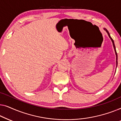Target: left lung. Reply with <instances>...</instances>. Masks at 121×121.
I'll list each match as a JSON object with an SVG mask.
<instances>
[{"label": "left lung", "mask_w": 121, "mask_h": 121, "mask_svg": "<svg viewBox=\"0 0 121 121\" xmlns=\"http://www.w3.org/2000/svg\"><path fill=\"white\" fill-rule=\"evenodd\" d=\"M104 30H106V32H107V33H108V37H109L110 38V39H111V41H112V43H113V46L114 49H115V53H116V65H117V52H116V48H115V44H114L113 40L112 39V38H111V36H110V33H109V32H108V30H107L106 28H104Z\"/></svg>", "instance_id": "1"}]
</instances>
